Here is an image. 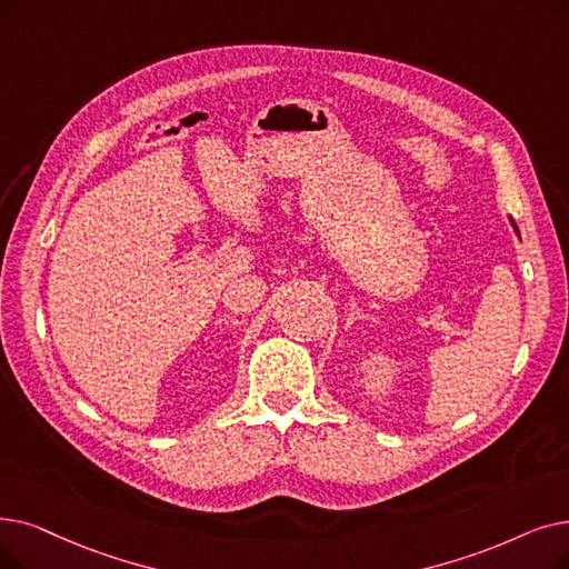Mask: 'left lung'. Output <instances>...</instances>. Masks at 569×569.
Masks as SVG:
<instances>
[{
  "label": "left lung",
  "instance_id": "8db88e82",
  "mask_svg": "<svg viewBox=\"0 0 569 569\" xmlns=\"http://www.w3.org/2000/svg\"><path fill=\"white\" fill-rule=\"evenodd\" d=\"M509 220H511V218H509ZM511 228H513V232L518 234V228H516V223H513V220H511Z\"/></svg>",
  "mask_w": 569,
  "mask_h": 569
}]
</instances>
